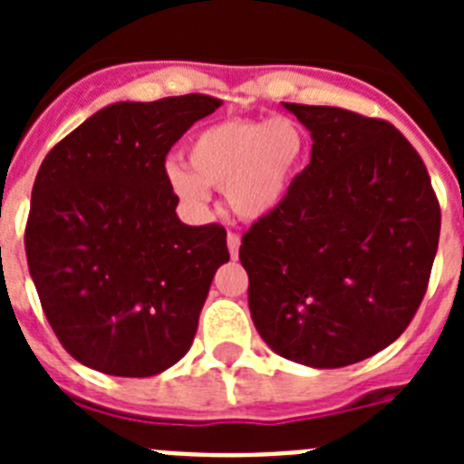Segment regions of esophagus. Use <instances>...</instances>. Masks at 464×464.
<instances>
[{
    "mask_svg": "<svg viewBox=\"0 0 464 464\" xmlns=\"http://www.w3.org/2000/svg\"><path fill=\"white\" fill-rule=\"evenodd\" d=\"M239 246H241V239L237 232H229L227 235V248H229V256L237 257L239 256Z\"/></svg>",
    "mask_w": 464,
    "mask_h": 464,
    "instance_id": "esophagus-1",
    "label": "esophagus"
}]
</instances>
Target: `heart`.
I'll return each instance as SVG.
<instances>
[{
    "label": "heart",
    "instance_id": "1",
    "mask_svg": "<svg viewBox=\"0 0 464 464\" xmlns=\"http://www.w3.org/2000/svg\"><path fill=\"white\" fill-rule=\"evenodd\" d=\"M306 139L290 118L223 121L195 134L186 146V166L167 167V179L188 207L204 211L208 188L225 190L241 218H265L288 195L304 158Z\"/></svg>",
    "mask_w": 464,
    "mask_h": 464
}]
</instances>
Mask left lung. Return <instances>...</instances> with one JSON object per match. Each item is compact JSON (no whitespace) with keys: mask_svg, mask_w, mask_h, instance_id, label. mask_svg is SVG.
Returning a JSON list of instances; mask_svg holds the SVG:
<instances>
[{"mask_svg":"<svg viewBox=\"0 0 464 464\" xmlns=\"http://www.w3.org/2000/svg\"><path fill=\"white\" fill-rule=\"evenodd\" d=\"M283 106L311 132V162L241 237L239 260L267 346L334 370L407 330L428 290L441 211L395 125L339 106Z\"/></svg>","mask_w":464,"mask_h":464,"instance_id":"1","label":"left lung"}]
</instances>
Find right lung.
I'll list each match as a JSON object with an SVG mask.
<instances>
[{
  "label": "right lung",
  "instance_id": "obj_1",
  "mask_svg": "<svg viewBox=\"0 0 464 464\" xmlns=\"http://www.w3.org/2000/svg\"><path fill=\"white\" fill-rule=\"evenodd\" d=\"M223 104L208 94L118 102L41 162L24 225L32 281L72 358L111 376H155L188 353L227 232L190 227L165 160Z\"/></svg>",
  "mask_w": 464,
  "mask_h": 464
}]
</instances>
